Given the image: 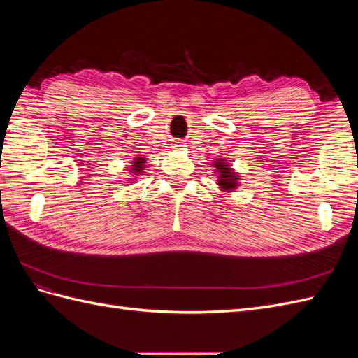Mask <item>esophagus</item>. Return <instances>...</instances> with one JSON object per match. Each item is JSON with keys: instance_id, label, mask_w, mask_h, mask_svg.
<instances>
[{"instance_id": "esophagus-1", "label": "esophagus", "mask_w": 358, "mask_h": 358, "mask_svg": "<svg viewBox=\"0 0 358 358\" xmlns=\"http://www.w3.org/2000/svg\"><path fill=\"white\" fill-rule=\"evenodd\" d=\"M176 146H178V148H180V146H182V145H176Z\"/></svg>"}]
</instances>
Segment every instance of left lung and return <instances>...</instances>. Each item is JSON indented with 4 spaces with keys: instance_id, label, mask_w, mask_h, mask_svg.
Masks as SVG:
<instances>
[{
    "instance_id": "8db88e82",
    "label": "left lung",
    "mask_w": 358,
    "mask_h": 358,
    "mask_svg": "<svg viewBox=\"0 0 358 358\" xmlns=\"http://www.w3.org/2000/svg\"><path fill=\"white\" fill-rule=\"evenodd\" d=\"M215 167L218 169V171L221 173L220 176V185L224 188V189H233L236 188V182H237V178H234L233 175V170L230 167H227L224 164V161H220V162H215Z\"/></svg>"
}]
</instances>
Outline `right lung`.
Returning a JSON list of instances; mask_svg holds the SVG:
<instances>
[{"label":"right lung","instance_id":"add662e5","mask_svg":"<svg viewBox=\"0 0 358 358\" xmlns=\"http://www.w3.org/2000/svg\"><path fill=\"white\" fill-rule=\"evenodd\" d=\"M143 164H145V158H137L134 162V171L140 173L143 170Z\"/></svg>","mask_w":358,"mask_h":358}]
</instances>
